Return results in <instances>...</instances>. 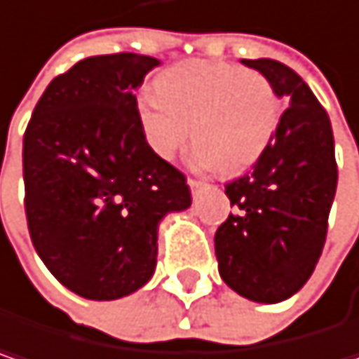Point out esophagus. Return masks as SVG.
Masks as SVG:
<instances>
[{
  "mask_svg": "<svg viewBox=\"0 0 359 359\" xmlns=\"http://www.w3.org/2000/svg\"><path fill=\"white\" fill-rule=\"evenodd\" d=\"M187 182H189V187H191V193H193V195H197V193L205 187V182L199 179H189Z\"/></svg>",
  "mask_w": 359,
  "mask_h": 359,
  "instance_id": "34e87169",
  "label": "esophagus"
}]
</instances>
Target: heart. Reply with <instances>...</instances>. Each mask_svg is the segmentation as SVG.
<instances>
[{
  "mask_svg": "<svg viewBox=\"0 0 359 359\" xmlns=\"http://www.w3.org/2000/svg\"><path fill=\"white\" fill-rule=\"evenodd\" d=\"M283 100L273 82L224 61H184L137 98L147 146L172 160L193 133V164L236 175L255 166L276 137Z\"/></svg>",
  "mask_w": 359,
  "mask_h": 359,
  "instance_id": "heart-1",
  "label": "heart"
}]
</instances>
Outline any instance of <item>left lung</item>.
<instances>
[{
    "label": "left lung",
    "mask_w": 359,
    "mask_h": 359,
    "mask_svg": "<svg viewBox=\"0 0 359 359\" xmlns=\"http://www.w3.org/2000/svg\"><path fill=\"white\" fill-rule=\"evenodd\" d=\"M287 100L276 137L248 175L226 184L234 212L215 232L222 279L252 302L276 304L312 276L337 189L329 114L306 82L273 59H243Z\"/></svg>",
    "instance_id": "8db88e82"
}]
</instances>
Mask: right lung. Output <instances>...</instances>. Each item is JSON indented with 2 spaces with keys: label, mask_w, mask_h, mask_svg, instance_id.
I'll return each instance as SVG.
<instances>
[{
  "label": "right lung",
  "mask_w": 359,
  "mask_h": 359,
  "mask_svg": "<svg viewBox=\"0 0 359 359\" xmlns=\"http://www.w3.org/2000/svg\"><path fill=\"white\" fill-rule=\"evenodd\" d=\"M160 61L137 53L78 61L43 92L24 131L30 241L57 281L116 300L156 269L158 222L191 205L187 177L147 146L135 88Z\"/></svg>",
  "instance_id": "add662e5"
}]
</instances>
